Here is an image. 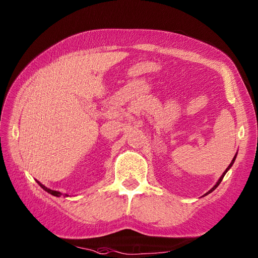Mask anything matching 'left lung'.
Instances as JSON below:
<instances>
[{"label": "left lung", "instance_id": "obj_1", "mask_svg": "<svg viewBox=\"0 0 258 258\" xmlns=\"http://www.w3.org/2000/svg\"><path fill=\"white\" fill-rule=\"evenodd\" d=\"M236 156H237V155H236ZM236 156H235V157H233V159H232V161H231V162H230V165H229V166H228V168H227V169H226V170H225V172H224V173H223V174H222V176H221V177H220V179H218V181H217V183H216V184H215V185H214V186H213V188H212V189H210V190H209V192H212V191H213V190H214V189H215V188H216V187H217V186H218V185H220V184H221V182H222V179H223V178H224V176H225V174H226V172H227V171H228V170H229V169H230V168H231V166H232V165H233V162H235V159H236ZM209 192H207V194H206V195H208V194H209Z\"/></svg>", "mask_w": 258, "mask_h": 258}]
</instances>
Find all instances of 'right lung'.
<instances>
[{"instance_id": "add662e5", "label": "right lung", "mask_w": 258, "mask_h": 258, "mask_svg": "<svg viewBox=\"0 0 258 258\" xmlns=\"http://www.w3.org/2000/svg\"><path fill=\"white\" fill-rule=\"evenodd\" d=\"M36 182L38 183V185H40V186L42 187V188H43L44 190H46V191H47V192H49L50 195H52V196H56V197H60V196H62V194H61L60 191H56V190L49 189V188H47V187H46V186H44L43 184H41V183L38 182V181H36ZM64 196H68V195H64Z\"/></svg>"}]
</instances>
